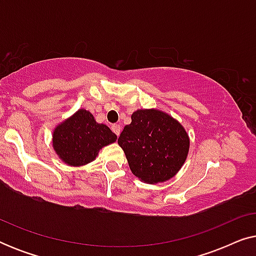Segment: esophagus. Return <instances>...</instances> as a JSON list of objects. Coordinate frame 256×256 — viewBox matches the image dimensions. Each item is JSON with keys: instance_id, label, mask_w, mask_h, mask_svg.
<instances>
[{"instance_id": "34e87169", "label": "esophagus", "mask_w": 256, "mask_h": 256, "mask_svg": "<svg viewBox=\"0 0 256 256\" xmlns=\"http://www.w3.org/2000/svg\"><path fill=\"white\" fill-rule=\"evenodd\" d=\"M112 130H113V132L116 136H118L120 135V132H121V127H120V124H112Z\"/></svg>"}]
</instances>
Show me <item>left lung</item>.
Wrapping results in <instances>:
<instances>
[{
    "mask_svg": "<svg viewBox=\"0 0 256 256\" xmlns=\"http://www.w3.org/2000/svg\"><path fill=\"white\" fill-rule=\"evenodd\" d=\"M129 168L144 183L170 180L183 166L188 152V136L180 122L157 110H140L118 136Z\"/></svg>",
    "mask_w": 256,
    "mask_h": 256,
    "instance_id": "left-lung-1",
    "label": "left lung"
}]
</instances>
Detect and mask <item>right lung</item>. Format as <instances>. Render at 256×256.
<instances>
[{"instance_id": "obj_1", "label": "right lung", "mask_w": 256, "mask_h": 256, "mask_svg": "<svg viewBox=\"0 0 256 256\" xmlns=\"http://www.w3.org/2000/svg\"><path fill=\"white\" fill-rule=\"evenodd\" d=\"M116 141L106 124H98L93 115L80 110L54 132V148L68 166H84L96 158L102 146Z\"/></svg>"}]
</instances>
